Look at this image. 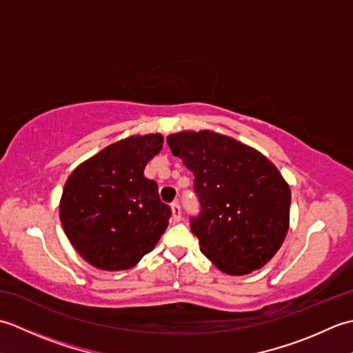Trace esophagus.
<instances>
[{
    "instance_id": "34e87169",
    "label": "esophagus",
    "mask_w": 353,
    "mask_h": 353,
    "mask_svg": "<svg viewBox=\"0 0 353 353\" xmlns=\"http://www.w3.org/2000/svg\"><path fill=\"white\" fill-rule=\"evenodd\" d=\"M171 214H172V220L174 221L182 220V209H181V206H179V203L171 205Z\"/></svg>"
}]
</instances>
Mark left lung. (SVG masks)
<instances>
[{
  "mask_svg": "<svg viewBox=\"0 0 353 353\" xmlns=\"http://www.w3.org/2000/svg\"><path fill=\"white\" fill-rule=\"evenodd\" d=\"M192 171L201 212L191 220L200 250L230 276L264 267L290 228L291 190L276 165L226 134L183 130L167 138Z\"/></svg>",
  "mask_w": 353,
  "mask_h": 353,
  "instance_id": "obj_1",
  "label": "left lung"
}]
</instances>
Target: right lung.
Segmentation results:
<instances>
[{
  "label": "right lung",
  "mask_w": 353,
  "mask_h": 353,
  "mask_svg": "<svg viewBox=\"0 0 353 353\" xmlns=\"http://www.w3.org/2000/svg\"><path fill=\"white\" fill-rule=\"evenodd\" d=\"M162 144L161 133L117 141L81 162L66 181L59 203L62 228L95 268L134 267L167 229L171 209L161 201L157 183L144 177Z\"/></svg>",
  "instance_id": "add662e5"
}]
</instances>
